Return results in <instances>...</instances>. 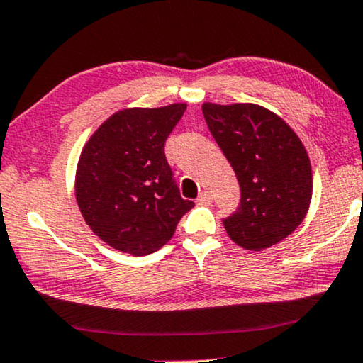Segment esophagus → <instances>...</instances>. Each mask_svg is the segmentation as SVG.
I'll use <instances>...</instances> for the list:
<instances>
[{"mask_svg":"<svg viewBox=\"0 0 363 363\" xmlns=\"http://www.w3.org/2000/svg\"><path fill=\"white\" fill-rule=\"evenodd\" d=\"M211 202H212V196H211V192H207V191H202L199 197H197V204H201V206H207V204H211Z\"/></svg>","mask_w":363,"mask_h":363,"instance_id":"34e87169","label":"esophagus"}]
</instances>
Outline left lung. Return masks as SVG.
I'll return each instance as SVG.
<instances>
[{"label": "left lung", "mask_w": 363, "mask_h": 363, "mask_svg": "<svg viewBox=\"0 0 363 363\" xmlns=\"http://www.w3.org/2000/svg\"><path fill=\"white\" fill-rule=\"evenodd\" d=\"M206 123L238 176L240 206L224 219L242 249L279 244L306 219L312 166L301 138L279 114L254 103L202 104Z\"/></svg>", "instance_id": "obj_1"}]
</instances>
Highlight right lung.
<instances>
[{"label":"right lung","mask_w":363,"mask_h":363,"mask_svg":"<svg viewBox=\"0 0 363 363\" xmlns=\"http://www.w3.org/2000/svg\"><path fill=\"white\" fill-rule=\"evenodd\" d=\"M187 108H125L109 116L84 144L74 194L86 224L119 252L147 255L166 245L194 207L181 197L164 144Z\"/></svg>","instance_id":"right-lung-1"}]
</instances>
